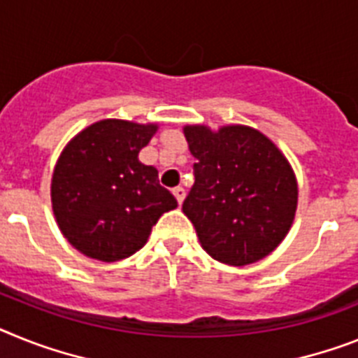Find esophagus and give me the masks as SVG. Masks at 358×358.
I'll return each mask as SVG.
<instances>
[{
	"mask_svg": "<svg viewBox=\"0 0 358 358\" xmlns=\"http://www.w3.org/2000/svg\"><path fill=\"white\" fill-rule=\"evenodd\" d=\"M173 194H174V198H176V200H178V203H182L184 202V198H185V189L184 187H174L173 189Z\"/></svg>",
	"mask_w": 358,
	"mask_h": 358,
	"instance_id": "esophagus-1",
	"label": "esophagus"
}]
</instances>
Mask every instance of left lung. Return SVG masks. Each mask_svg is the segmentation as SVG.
Returning a JSON list of instances; mask_svg holds the SVG:
<instances>
[{"label":"left lung","mask_w":358,"mask_h":358,"mask_svg":"<svg viewBox=\"0 0 358 358\" xmlns=\"http://www.w3.org/2000/svg\"><path fill=\"white\" fill-rule=\"evenodd\" d=\"M196 158L182 211L203 251L227 266H248L275 251L295 220L299 185L280 149L248 125H185Z\"/></svg>","instance_id":"8db88e82"}]
</instances>
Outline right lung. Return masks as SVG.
Here are the masks:
<instances>
[{
  "mask_svg": "<svg viewBox=\"0 0 358 358\" xmlns=\"http://www.w3.org/2000/svg\"><path fill=\"white\" fill-rule=\"evenodd\" d=\"M156 131V123L100 120L59 155L52 211L63 236L85 257L101 262L131 257L145 245L158 218L178 206L158 182V171L138 160Z\"/></svg>",
  "mask_w": 358,
  "mask_h": 358,
  "instance_id": "right-lung-1",
  "label": "right lung"
}]
</instances>
